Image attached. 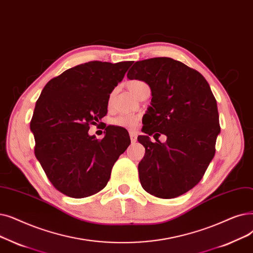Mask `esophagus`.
Returning a JSON list of instances; mask_svg holds the SVG:
<instances>
[{"label":"esophagus","instance_id":"34e87169","mask_svg":"<svg viewBox=\"0 0 253 253\" xmlns=\"http://www.w3.org/2000/svg\"><path fill=\"white\" fill-rule=\"evenodd\" d=\"M129 135H130V139L132 142H135L137 140V133L135 132V131H130Z\"/></svg>","mask_w":253,"mask_h":253}]
</instances>
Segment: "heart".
<instances>
[{
    "label": "heart",
    "mask_w": 253,
    "mask_h": 253,
    "mask_svg": "<svg viewBox=\"0 0 253 253\" xmlns=\"http://www.w3.org/2000/svg\"><path fill=\"white\" fill-rule=\"evenodd\" d=\"M128 89L132 92L136 97H139L142 92L147 90L149 85L142 81L139 80H132L127 83ZM139 117L136 115H127L123 114L113 120V124L118 127H124V128H133L137 125Z\"/></svg>",
    "instance_id": "obj_1"
}]
</instances>
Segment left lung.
Masks as SVG:
<instances>
[{
    "mask_svg": "<svg viewBox=\"0 0 253 253\" xmlns=\"http://www.w3.org/2000/svg\"><path fill=\"white\" fill-rule=\"evenodd\" d=\"M127 78L146 82L152 92L142 118L147 135L137 137L146 149L138 163L140 184L154 196L174 199L202 180L215 155L220 133L216 99L199 71L170 58L135 62ZM155 132L167 141L152 143L148 135Z\"/></svg>",
    "mask_w": 253,
    "mask_h": 253,
    "instance_id": "obj_1",
    "label": "left lung"
}]
</instances>
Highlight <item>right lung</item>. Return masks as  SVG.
I'll return each mask as SVG.
<instances>
[{
	"instance_id": "1",
	"label": "right lung",
	"mask_w": 253,
	"mask_h": 253,
	"mask_svg": "<svg viewBox=\"0 0 253 253\" xmlns=\"http://www.w3.org/2000/svg\"><path fill=\"white\" fill-rule=\"evenodd\" d=\"M132 62L92 61L64 71L43 87L30 128L35 156L53 187L83 199L102 190L130 145L123 129L107 126L102 139L89 135L107 114L109 94Z\"/></svg>"
}]
</instances>
